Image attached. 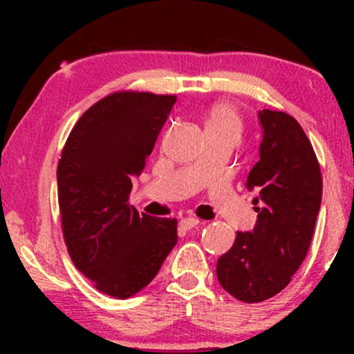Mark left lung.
I'll use <instances>...</instances> for the list:
<instances>
[{
    "label": "left lung",
    "instance_id": "1",
    "mask_svg": "<svg viewBox=\"0 0 354 354\" xmlns=\"http://www.w3.org/2000/svg\"><path fill=\"white\" fill-rule=\"evenodd\" d=\"M176 96L116 93L80 118L58 163L63 236L73 263L96 290L124 299L153 281L176 246V218L161 205L129 203Z\"/></svg>",
    "mask_w": 354,
    "mask_h": 354
}]
</instances>
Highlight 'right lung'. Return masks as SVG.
<instances>
[{"label":"right lung","instance_id":"1","mask_svg":"<svg viewBox=\"0 0 354 354\" xmlns=\"http://www.w3.org/2000/svg\"><path fill=\"white\" fill-rule=\"evenodd\" d=\"M259 120V158L246 183L259 203L254 228L238 231L216 265L219 284L245 303L265 301L288 286L310 250L323 194L318 160L301 126Z\"/></svg>","mask_w":354,"mask_h":354}]
</instances>
